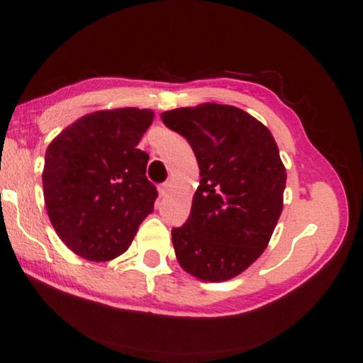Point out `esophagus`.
Segmentation results:
<instances>
[{
    "instance_id": "34e87169",
    "label": "esophagus",
    "mask_w": 363,
    "mask_h": 363,
    "mask_svg": "<svg viewBox=\"0 0 363 363\" xmlns=\"http://www.w3.org/2000/svg\"><path fill=\"white\" fill-rule=\"evenodd\" d=\"M172 190V185L170 183H163V185L158 186V193H160V196H167L168 193Z\"/></svg>"
}]
</instances>
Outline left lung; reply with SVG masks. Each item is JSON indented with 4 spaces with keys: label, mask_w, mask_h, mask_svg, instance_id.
<instances>
[{
    "label": "left lung",
    "mask_w": 363,
    "mask_h": 363,
    "mask_svg": "<svg viewBox=\"0 0 363 363\" xmlns=\"http://www.w3.org/2000/svg\"><path fill=\"white\" fill-rule=\"evenodd\" d=\"M160 117L190 143L201 177L190 218L172 231L177 259L200 281L233 279L264 252L284 206L287 175L274 137L257 118L223 104Z\"/></svg>",
    "instance_id": "left-lung-1"
}]
</instances>
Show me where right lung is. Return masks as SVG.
<instances>
[{
	"instance_id": "obj_1",
	"label": "right lung",
	"mask_w": 363,
	"mask_h": 363,
	"mask_svg": "<svg viewBox=\"0 0 363 363\" xmlns=\"http://www.w3.org/2000/svg\"><path fill=\"white\" fill-rule=\"evenodd\" d=\"M150 108L87 113L49 143L43 191L51 225L72 252L111 261L132 245L158 193L137 148L153 122Z\"/></svg>"
}]
</instances>
